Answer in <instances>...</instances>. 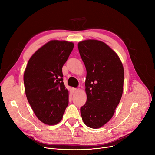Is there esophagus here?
<instances>
[{
  "mask_svg": "<svg viewBox=\"0 0 155 155\" xmlns=\"http://www.w3.org/2000/svg\"><path fill=\"white\" fill-rule=\"evenodd\" d=\"M77 91V88H72V92H73V93H75Z\"/></svg>",
  "mask_w": 155,
  "mask_h": 155,
  "instance_id": "1",
  "label": "esophagus"
}]
</instances>
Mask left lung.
<instances>
[{"label": "left lung", "instance_id": "obj_1", "mask_svg": "<svg viewBox=\"0 0 155 155\" xmlns=\"http://www.w3.org/2000/svg\"><path fill=\"white\" fill-rule=\"evenodd\" d=\"M78 49L87 70V99L80 109L82 120L90 128L97 129L112 118L120 101L124 67L118 55L102 41H83Z\"/></svg>", "mask_w": 155, "mask_h": 155}]
</instances>
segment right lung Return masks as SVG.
Listing matches in <instances>:
<instances>
[{"label": "right lung", "instance_id": "1", "mask_svg": "<svg viewBox=\"0 0 155 155\" xmlns=\"http://www.w3.org/2000/svg\"><path fill=\"white\" fill-rule=\"evenodd\" d=\"M74 46L72 42L50 41L33 54L26 67L24 84L27 100L37 118L45 124H58L68 105L62 67Z\"/></svg>", "mask_w": 155, "mask_h": 155}]
</instances>
